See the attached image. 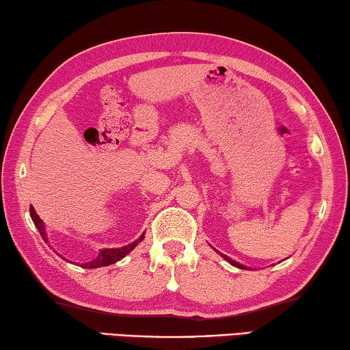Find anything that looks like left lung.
I'll list each match as a JSON object with an SVG mask.
<instances>
[{
	"instance_id": "left-lung-1",
	"label": "left lung",
	"mask_w": 350,
	"mask_h": 350,
	"mask_svg": "<svg viewBox=\"0 0 350 350\" xmlns=\"http://www.w3.org/2000/svg\"><path fill=\"white\" fill-rule=\"evenodd\" d=\"M223 256V258L226 260V261H229L230 262V265H234V266H237V267H240V269H246V267H244L243 265H240V262H237V261H234V260H230L229 258V256H226V255H221Z\"/></svg>"
}]
</instances>
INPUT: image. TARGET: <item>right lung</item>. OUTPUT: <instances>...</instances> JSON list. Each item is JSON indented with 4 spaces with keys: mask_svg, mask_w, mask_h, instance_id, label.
<instances>
[{
    "mask_svg": "<svg viewBox=\"0 0 350 350\" xmlns=\"http://www.w3.org/2000/svg\"><path fill=\"white\" fill-rule=\"evenodd\" d=\"M30 217H32V221L33 224L36 226V229L40 230L41 237L44 238L46 240V232H44V228H42V221L40 219V217L36 215V212L33 211V207H30ZM144 235H141L138 240H135L133 243L127 244V246L124 247H120V249H104L100 252V255L96 256V258L94 261L90 262H85V265H83V267L85 269H95V267H104V266H109V265H113V262L120 261L121 258H124V256L131 252V250L135 249V246L143 240ZM47 241V240H46Z\"/></svg>",
    "mask_w": 350,
    "mask_h": 350,
    "instance_id": "obj_1",
    "label": "right lung"
}]
</instances>
